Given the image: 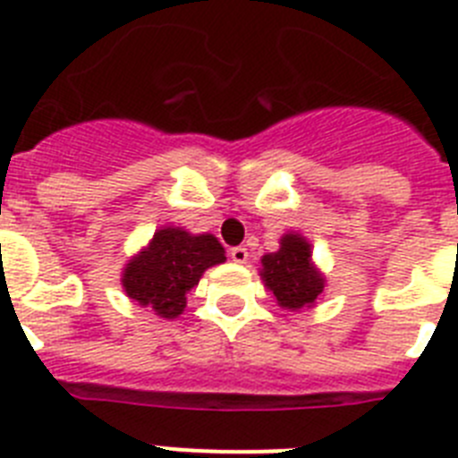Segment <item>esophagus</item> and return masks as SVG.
<instances>
[{"label": "esophagus", "instance_id": "1", "mask_svg": "<svg viewBox=\"0 0 458 458\" xmlns=\"http://www.w3.org/2000/svg\"><path fill=\"white\" fill-rule=\"evenodd\" d=\"M229 257H232L233 264H248V259H250V252L245 245H236V248L229 250Z\"/></svg>", "mask_w": 458, "mask_h": 458}]
</instances>
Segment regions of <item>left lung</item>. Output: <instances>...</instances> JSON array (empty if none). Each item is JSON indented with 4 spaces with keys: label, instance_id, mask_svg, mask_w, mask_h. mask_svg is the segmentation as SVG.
<instances>
[{
    "label": "left lung",
    "instance_id": "1",
    "mask_svg": "<svg viewBox=\"0 0 458 458\" xmlns=\"http://www.w3.org/2000/svg\"><path fill=\"white\" fill-rule=\"evenodd\" d=\"M259 275L277 305L289 311L314 307L326 289V275L311 261L310 241L298 232L284 233L277 252L261 257Z\"/></svg>",
    "mask_w": 458,
    "mask_h": 458
}]
</instances>
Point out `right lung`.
Returning <instances> with one entry per match:
<instances>
[{
  "mask_svg": "<svg viewBox=\"0 0 458 458\" xmlns=\"http://www.w3.org/2000/svg\"><path fill=\"white\" fill-rule=\"evenodd\" d=\"M225 261V248L213 233H190L183 226L167 225L128 259L121 286L137 305L151 307L160 318H176L201 275Z\"/></svg>",
  "mask_w": 458,
  "mask_h": 458,
  "instance_id": "1",
  "label": "right lung"
}]
</instances>
